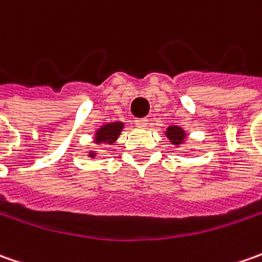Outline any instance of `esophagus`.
<instances>
[{
	"label": "esophagus",
	"instance_id": "34e87169",
	"mask_svg": "<svg viewBox=\"0 0 262 262\" xmlns=\"http://www.w3.org/2000/svg\"><path fill=\"white\" fill-rule=\"evenodd\" d=\"M147 124H148L147 118H138V119H136V125L140 126V128H144V126H147Z\"/></svg>",
	"mask_w": 262,
	"mask_h": 262
}]
</instances>
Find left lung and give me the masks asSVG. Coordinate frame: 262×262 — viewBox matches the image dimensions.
I'll return each instance as SVG.
<instances>
[{"instance_id": "obj_1", "label": "left lung", "mask_w": 262, "mask_h": 262, "mask_svg": "<svg viewBox=\"0 0 262 262\" xmlns=\"http://www.w3.org/2000/svg\"><path fill=\"white\" fill-rule=\"evenodd\" d=\"M165 134H166V137L169 138V141H170L173 146L178 147L185 143L186 133H185V129H182L181 126H178V125L167 126L166 131H165Z\"/></svg>"}]
</instances>
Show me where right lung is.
<instances>
[{
	"label": "right lung",
	"mask_w": 262,
	"mask_h": 262,
	"mask_svg": "<svg viewBox=\"0 0 262 262\" xmlns=\"http://www.w3.org/2000/svg\"><path fill=\"white\" fill-rule=\"evenodd\" d=\"M124 122L121 121H115V122H106L100 128H97L95 133V137H93V141H95L97 146H111L116 143L118 137L121 136V131L124 129ZM89 157L95 159L97 155L96 150H90L89 151Z\"/></svg>",
	"instance_id": "1"
}]
</instances>
